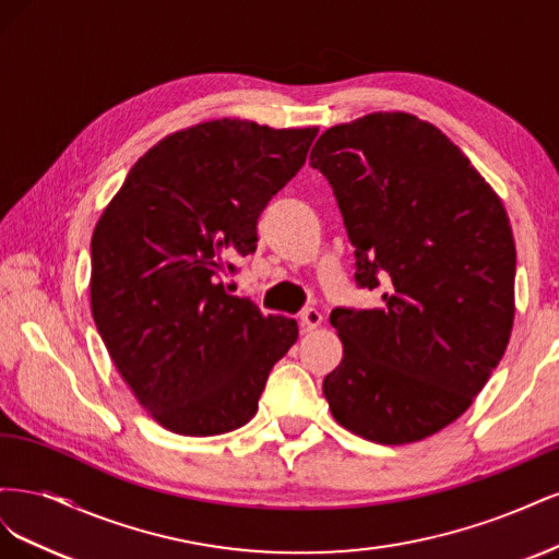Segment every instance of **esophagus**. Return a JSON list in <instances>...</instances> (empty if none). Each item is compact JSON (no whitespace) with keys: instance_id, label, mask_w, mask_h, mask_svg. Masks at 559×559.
I'll use <instances>...</instances> for the list:
<instances>
[{"instance_id":"34e87169","label":"esophagus","mask_w":559,"mask_h":559,"mask_svg":"<svg viewBox=\"0 0 559 559\" xmlns=\"http://www.w3.org/2000/svg\"><path fill=\"white\" fill-rule=\"evenodd\" d=\"M321 319H324V314H321L317 308H308V310L300 312V326L306 331H312L321 324Z\"/></svg>"}]
</instances>
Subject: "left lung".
<instances>
[{"instance_id": "1", "label": "left lung", "mask_w": 559, "mask_h": 559, "mask_svg": "<svg viewBox=\"0 0 559 559\" xmlns=\"http://www.w3.org/2000/svg\"><path fill=\"white\" fill-rule=\"evenodd\" d=\"M310 165L357 249L354 280L389 289L382 308L331 312L343 361L321 386L329 408L366 441H421L466 413L509 345V214L460 146L405 111L329 128Z\"/></svg>"}]
</instances>
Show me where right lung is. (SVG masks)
<instances>
[{
  "label": "right lung",
  "mask_w": 559,
  "mask_h": 559,
  "mask_svg": "<svg viewBox=\"0 0 559 559\" xmlns=\"http://www.w3.org/2000/svg\"><path fill=\"white\" fill-rule=\"evenodd\" d=\"M317 128L218 118L167 134L132 165L91 242V310L118 373L160 427L218 436L257 415L296 319L228 294V259L306 163Z\"/></svg>",
  "instance_id": "1"
}]
</instances>
